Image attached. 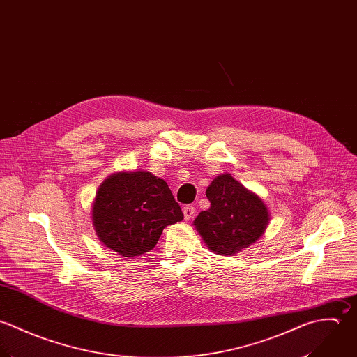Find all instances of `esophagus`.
Listing matches in <instances>:
<instances>
[{"label": "esophagus", "mask_w": 357, "mask_h": 357, "mask_svg": "<svg viewBox=\"0 0 357 357\" xmlns=\"http://www.w3.org/2000/svg\"><path fill=\"white\" fill-rule=\"evenodd\" d=\"M195 213H196V208H195V206H185L183 207V215H185V219L186 220H189L193 215H195Z\"/></svg>", "instance_id": "esophagus-1"}]
</instances>
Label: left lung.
Here are the masks:
<instances>
[{
	"label": "left lung",
	"mask_w": 357,
	"mask_h": 357,
	"mask_svg": "<svg viewBox=\"0 0 357 357\" xmlns=\"http://www.w3.org/2000/svg\"><path fill=\"white\" fill-rule=\"evenodd\" d=\"M206 195L211 207L199 214L195 226L210 250L231 255L264 234L269 222L266 206L230 174L216 176Z\"/></svg>",
	"instance_id": "1"
}]
</instances>
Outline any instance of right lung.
Masks as SVG:
<instances>
[{"instance_id": "obj_1", "label": "right lung", "mask_w": 357, "mask_h": 357, "mask_svg": "<svg viewBox=\"0 0 357 357\" xmlns=\"http://www.w3.org/2000/svg\"><path fill=\"white\" fill-rule=\"evenodd\" d=\"M182 219L167 182L149 171L109 176L99 188L92 210L99 240L128 258L153 250L164 227Z\"/></svg>"}]
</instances>
